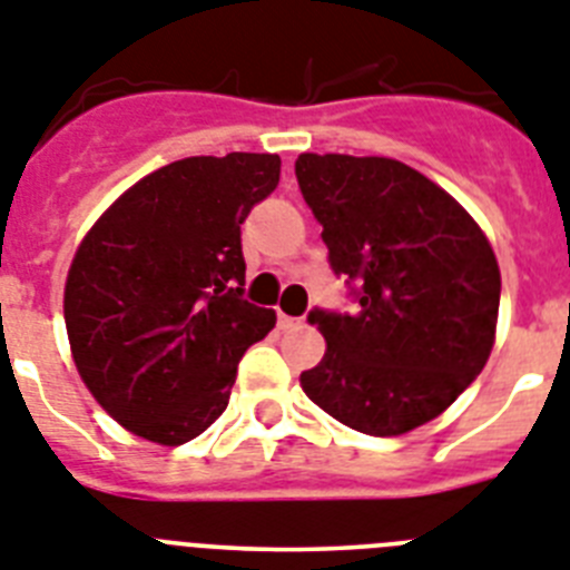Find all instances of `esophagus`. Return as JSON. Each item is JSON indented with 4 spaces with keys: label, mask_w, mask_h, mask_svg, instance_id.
I'll return each instance as SVG.
<instances>
[{
    "label": "esophagus",
    "mask_w": 570,
    "mask_h": 570,
    "mask_svg": "<svg viewBox=\"0 0 570 570\" xmlns=\"http://www.w3.org/2000/svg\"><path fill=\"white\" fill-rule=\"evenodd\" d=\"M303 317H288V314L279 312V328H285V332H291V328H303Z\"/></svg>",
    "instance_id": "1"
}]
</instances>
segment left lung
Listing matches in <instances>:
<instances>
[{
    "mask_svg": "<svg viewBox=\"0 0 570 570\" xmlns=\"http://www.w3.org/2000/svg\"><path fill=\"white\" fill-rule=\"evenodd\" d=\"M305 204L355 312L312 308L326 355L305 396L361 434L425 425L481 375L495 341L501 274L469 212L387 157L299 154Z\"/></svg>",
    "mask_w": 570,
    "mask_h": 570,
    "instance_id": "8db88e82",
    "label": "left lung"
}]
</instances>
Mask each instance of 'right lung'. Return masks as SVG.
I'll return each mask as SVG.
<instances>
[{
  "instance_id": "right-lung-1",
  "label": "right lung",
  "mask_w": 570,
  "mask_h": 570,
  "mask_svg": "<svg viewBox=\"0 0 570 570\" xmlns=\"http://www.w3.org/2000/svg\"><path fill=\"white\" fill-rule=\"evenodd\" d=\"M276 154L186 157L148 174L69 267L72 358L112 420L159 445L204 434L276 314L244 299L242 224L279 186Z\"/></svg>"
}]
</instances>
